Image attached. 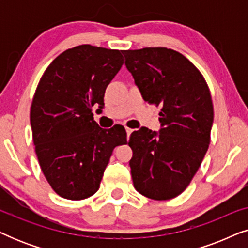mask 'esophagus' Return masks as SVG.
Instances as JSON below:
<instances>
[{"instance_id":"obj_1","label":"esophagus","mask_w":248,"mask_h":248,"mask_svg":"<svg viewBox=\"0 0 248 248\" xmlns=\"http://www.w3.org/2000/svg\"><path fill=\"white\" fill-rule=\"evenodd\" d=\"M132 132H133V130H132V128H128V127H126V135H127V139L130 138V135H131Z\"/></svg>"}]
</instances>
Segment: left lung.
Returning a JSON list of instances; mask_svg holds the SVG:
<instances>
[{"mask_svg": "<svg viewBox=\"0 0 248 248\" xmlns=\"http://www.w3.org/2000/svg\"><path fill=\"white\" fill-rule=\"evenodd\" d=\"M123 54L143 99L161 107L159 132L141 127L130 137L133 185L149 199L176 198L191 183L209 148L213 105L208 84L176 50L147 47Z\"/></svg>", "mask_w": 248, "mask_h": 248, "instance_id": "obj_1", "label": "left lung"}]
</instances>
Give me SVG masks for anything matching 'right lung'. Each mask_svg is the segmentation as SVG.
Masks as SVG:
<instances>
[{
    "label": "right lung",
    "instance_id": "obj_1",
    "mask_svg": "<svg viewBox=\"0 0 248 248\" xmlns=\"http://www.w3.org/2000/svg\"><path fill=\"white\" fill-rule=\"evenodd\" d=\"M121 50L80 45L60 54L44 72L30 109L40 168L60 196L83 200L99 188L115 147L126 143L122 125L93 121L105 90L123 65Z\"/></svg>",
    "mask_w": 248,
    "mask_h": 248
}]
</instances>
